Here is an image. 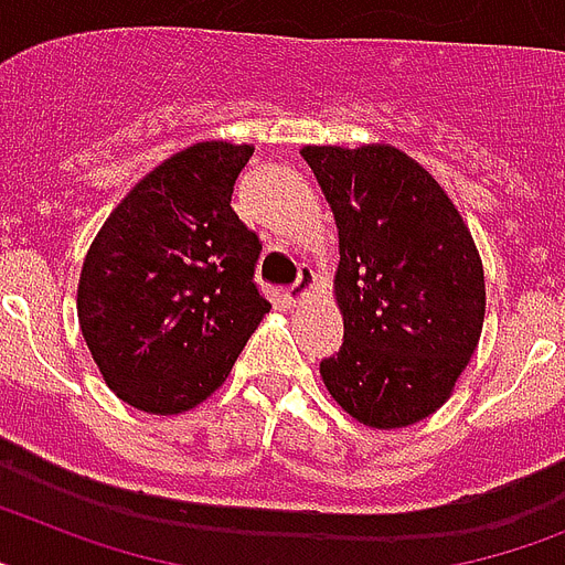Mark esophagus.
I'll return each mask as SVG.
<instances>
[{
	"instance_id": "esophagus-1",
	"label": "esophagus",
	"mask_w": 565,
	"mask_h": 565,
	"mask_svg": "<svg viewBox=\"0 0 565 565\" xmlns=\"http://www.w3.org/2000/svg\"><path fill=\"white\" fill-rule=\"evenodd\" d=\"M315 282H317L315 271H311L309 265H302V268H300V277H297V282H294V286L286 291V300L291 302V306H297V302H302V300H306V297H309L311 291H315Z\"/></svg>"
}]
</instances>
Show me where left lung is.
<instances>
[{"label":"left lung","mask_w":565,"mask_h":565,"mask_svg":"<svg viewBox=\"0 0 565 565\" xmlns=\"http://www.w3.org/2000/svg\"><path fill=\"white\" fill-rule=\"evenodd\" d=\"M338 225L343 347L320 363L340 407L375 430L433 416L477 352L484 274L439 181L390 147H302Z\"/></svg>","instance_id":"1"}]
</instances>
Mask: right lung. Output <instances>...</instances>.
<instances>
[{"instance_id": "obj_1", "label": "right lung", "mask_w": 565, "mask_h": 565, "mask_svg": "<svg viewBox=\"0 0 565 565\" xmlns=\"http://www.w3.org/2000/svg\"><path fill=\"white\" fill-rule=\"evenodd\" d=\"M250 143L202 141L147 172L97 231L77 320L111 393L179 416L225 384L271 302L254 282L256 233L233 213Z\"/></svg>"}]
</instances>
